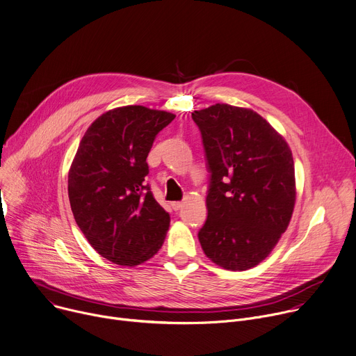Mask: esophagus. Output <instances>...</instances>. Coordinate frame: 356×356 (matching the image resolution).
Returning <instances> with one entry per match:
<instances>
[{
    "mask_svg": "<svg viewBox=\"0 0 356 356\" xmlns=\"http://www.w3.org/2000/svg\"><path fill=\"white\" fill-rule=\"evenodd\" d=\"M171 207H172L174 211H179V209L184 207V202H172Z\"/></svg>",
    "mask_w": 356,
    "mask_h": 356,
    "instance_id": "34e87169",
    "label": "esophagus"
}]
</instances>
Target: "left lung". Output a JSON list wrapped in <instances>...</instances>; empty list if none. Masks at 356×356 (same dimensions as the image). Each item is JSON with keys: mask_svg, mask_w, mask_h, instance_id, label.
Segmentation results:
<instances>
[{"mask_svg": "<svg viewBox=\"0 0 356 356\" xmlns=\"http://www.w3.org/2000/svg\"><path fill=\"white\" fill-rule=\"evenodd\" d=\"M192 118L212 174L201 246L226 270H249L271 253L291 220L297 193L291 149L252 108L216 103L195 110Z\"/></svg>", "mask_w": 356, "mask_h": 356, "instance_id": "obj_1", "label": "left lung"}]
</instances>
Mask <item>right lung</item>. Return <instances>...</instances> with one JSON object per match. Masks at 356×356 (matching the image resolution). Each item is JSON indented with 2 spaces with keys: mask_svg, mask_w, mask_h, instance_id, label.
Instances as JSON below:
<instances>
[{
  "mask_svg": "<svg viewBox=\"0 0 356 356\" xmlns=\"http://www.w3.org/2000/svg\"><path fill=\"white\" fill-rule=\"evenodd\" d=\"M175 114L144 106L115 107L90 124L67 175L77 226L104 259L134 267L161 249L170 215L144 182L155 136Z\"/></svg>",
  "mask_w": 356,
  "mask_h": 356,
  "instance_id": "obj_1",
  "label": "right lung"
}]
</instances>
